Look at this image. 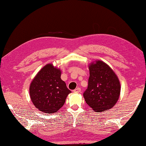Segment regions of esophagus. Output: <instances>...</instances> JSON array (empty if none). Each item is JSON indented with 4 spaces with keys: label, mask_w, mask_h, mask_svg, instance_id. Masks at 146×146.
Returning a JSON list of instances; mask_svg holds the SVG:
<instances>
[{
    "label": "esophagus",
    "mask_w": 146,
    "mask_h": 146,
    "mask_svg": "<svg viewBox=\"0 0 146 146\" xmlns=\"http://www.w3.org/2000/svg\"><path fill=\"white\" fill-rule=\"evenodd\" d=\"M74 92L75 93H80L81 92V89L79 88H77L75 90H74Z\"/></svg>",
    "instance_id": "obj_1"
}]
</instances>
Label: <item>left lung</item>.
Instances as JSON below:
<instances>
[{
    "label": "left lung",
    "mask_w": 146,
    "mask_h": 146,
    "mask_svg": "<svg viewBox=\"0 0 146 146\" xmlns=\"http://www.w3.org/2000/svg\"><path fill=\"white\" fill-rule=\"evenodd\" d=\"M89 70L88 86L83 93L86 104L97 112L111 109L119 99L121 92L116 74L100 60L92 62Z\"/></svg>",
    "instance_id": "left-lung-1"
}]
</instances>
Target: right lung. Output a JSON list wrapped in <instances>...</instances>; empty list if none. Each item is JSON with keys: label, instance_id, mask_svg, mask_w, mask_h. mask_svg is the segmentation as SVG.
<instances>
[{"label": "right lung", "instance_id": "right-lung-1", "mask_svg": "<svg viewBox=\"0 0 146 146\" xmlns=\"http://www.w3.org/2000/svg\"><path fill=\"white\" fill-rule=\"evenodd\" d=\"M30 97L33 104L44 113H55L71 93L61 79V70L49 64L40 69L31 82Z\"/></svg>", "mask_w": 146, "mask_h": 146}]
</instances>
